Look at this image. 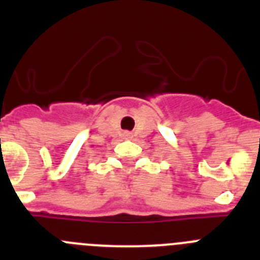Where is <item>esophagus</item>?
<instances>
[{
  "label": "esophagus",
  "mask_w": 260,
  "mask_h": 260,
  "mask_svg": "<svg viewBox=\"0 0 260 260\" xmlns=\"http://www.w3.org/2000/svg\"><path fill=\"white\" fill-rule=\"evenodd\" d=\"M130 135H132V134H130V133H125V137L126 138H130Z\"/></svg>",
  "instance_id": "34e87169"
}]
</instances>
